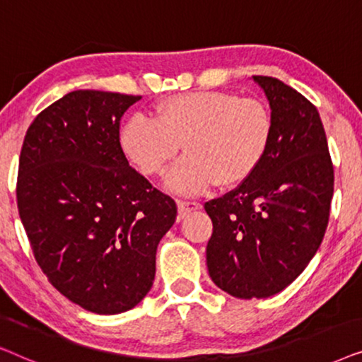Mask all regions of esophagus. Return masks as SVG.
<instances>
[{"mask_svg": "<svg viewBox=\"0 0 362 362\" xmlns=\"http://www.w3.org/2000/svg\"><path fill=\"white\" fill-rule=\"evenodd\" d=\"M176 204H177V214H180V219H182V217H185L186 214H189V212H192V211L201 209V204L196 201L177 199Z\"/></svg>", "mask_w": 362, "mask_h": 362, "instance_id": "34e87169", "label": "esophagus"}]
</instances>
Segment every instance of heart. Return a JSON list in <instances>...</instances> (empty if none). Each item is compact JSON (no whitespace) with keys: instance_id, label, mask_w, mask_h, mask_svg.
<instances>
[{"instance_id":"1","label":"heart","mask_w":362,"mask_h":362,"mask_svg":"<svg viewBox=\"0 0 362 362\" xmlns=\"http://www.w3.org/2000/svg\"><path fill=\"white\" fill-rule=\"evenodd\" d=\"M270 112L254 98L232 92L204 90L168 97L153 118L133 117L120 132V146L143 175H160L185 146L165 176L173 192L194 194L232 187L252 176L269 150Z\"/></svg>"}]
</instances>
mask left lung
Masks as SVG:
<instances>
[{
    "label": "left lung",
    "instance_id": "1",
    "mask_svg": "<svg viewBox=\"0 0 362 362\" xmlns=\"http://www.w3.org/2000/svg\"><path fill=\"white\" fill-rule=\"evenodd\" d=\"M274 123L269 150L237 189L206 202V247L214 284L235 298H269L286 288L323 240L334 173L313 103L280 82L254 76Z\"/></svg>",
    "mask_w": 362,
    "mask_h": 362
}]
</instances>
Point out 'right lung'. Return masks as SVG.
<instances>
[{
	"label": "right lung",
	"instance_id": "right-lung-1",
	"mask_svg": "<svg viewBox=\"0 0 362 362\" xmlns=\"http://www.w3.org/2000/svg\"><path fill=\"white\" fill-rule=\"evenodd\" d=\"M140 95L74 90L24 136L18 209L54 288L83 310L118 315L150 291L176 202L128 165L120 120Z\"/></svg>",
	"mask_w": 362,
	"mask_h": 362
}]
</instances>
